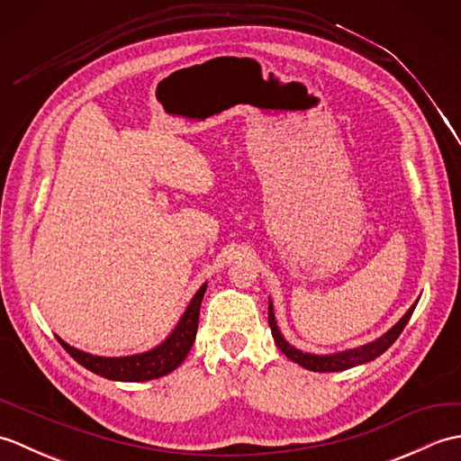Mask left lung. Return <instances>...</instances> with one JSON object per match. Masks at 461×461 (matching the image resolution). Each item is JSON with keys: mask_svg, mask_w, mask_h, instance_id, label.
Returning <instances> with one entry per match:
<instances>
[{"mask_svg": "<svg viewBox=\"0 0 461 461\" xmlns=\"http://www.w3.org/2000/svg\"><path fill=\"white\" fill-rule=\"evenodd\" d=\"M416 305H418V301L404 312V317L400 319L393 329H388L384 335L378 337L376 340L366 342V345L357 347V348L335 352V355H311V352H303L293 345H289L277 327L276 312H273L271 301H269V327H271L273 339H276V345L279 347L283 355L291 358L293 362H297V365H301L303 368L312 370V372H340V370H347V368L358 366V365H366V362L378 358L382 352L393 347V342L400 337V332H402L404 327L408 325V321H410V317H412Z\"/></svg>", "mask_w": 461, "mask_h": 461, "instance_id": "obj_1", "label": "left lung"}]
</instances>
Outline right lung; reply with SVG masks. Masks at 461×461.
<instances>
[{
    "mask_svg": "<svg viewBox=\"0 0 461 461\" xmlns=\"http://www.w3.org/2000/svg\"><path fill=\"white\" fill-rule=\"evenodd\" d=\"M205 287H208V283H203V285L195 291V295L188 303V307H185L178 325L172 329L170 335L166 337L158 347H154L146 352H139V355L99 357V355H91V352H85L67 345L63 339L59 337L57 339L61 342V347L77 362H79L81 366L109 380L146 382V380L166 376L182 365L194 345L195 332H198L200 305H202Z\"/></svg>",
    "mask_w": 461,
    "mask_h": 461,
    "instance_id": "1",
    "label": "right lung"
}]
</instances>
